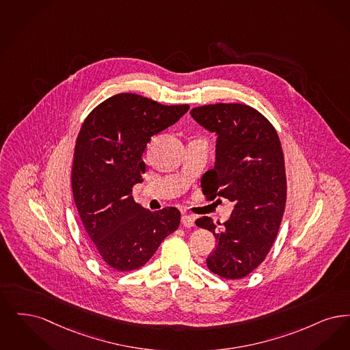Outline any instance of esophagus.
Segmentation results:
<instances>
[{
    "instance_id": "obj_1",
    "label": "esophagus",
    "mask_w": 350,
    "mask_h": 350,
    "mask_svg": "<svg viewBox=\"0 0 350 350\" xmlns=\"http://www.w3.org/2000/svg\"><path fill=\"white\" fill-rule=\"evenodd\" d=\"M182 224L183 226H185V228H193L195 226V217L188 215V214H183Z\"/></svg>"
}]
</instances>
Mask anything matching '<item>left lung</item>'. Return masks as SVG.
<instances>
[{"label":"left lung","mask_w":350,"mask_h":350,"mask_svg":"<svg viewBox=\"0 0 350 350\" xmlns=\"http://www.w3.org/2000/svg\"><path fill=\"white\" fill-rule=\"evenodd\" d=\"M191 116L217 136L214 168L201 179L202 192L234 202L224 224L215 225L211 217L196 219L217 241L206 265L224 278L238 280L264 261L281 225L286 204L281 142L273 125L245 105L196 107Z\"/></svg>","instance_id":"obj_1"}]
</instances>
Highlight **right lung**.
<instances>
[{
	"label": "right lung",
	"mask_w": 350,
	"mask_h": 350,
	"mask_svg": "<svg viewBox=\"0 0 350 350\" xmlns=\"http://www.w3.org/2000/svg\"><path fill=\"white\" fill-rule=\"evenodd\" d=\"M188 109V105L163 106L124 92L95 107L81 126L72 168L73 198L96 252L112 269L142 267L179 228L176 208L146 211L132 191L142 183L148 142Z\"/></svg>",
	"instance_id": "1"
}]
</instances>
